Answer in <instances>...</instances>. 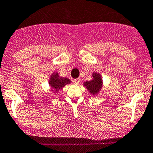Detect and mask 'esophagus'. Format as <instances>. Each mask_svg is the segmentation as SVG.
Instances as JSON below:
<instances>
[{"mask_svg": "<svg viewBox=\"0 0 153 153\" xmlns=\"http://www.w3.org/2000/svg\"><path fill=\"white\" fill-rule=\"evenodd\" d=\"M80 82V79L78 78V79H74V83L76 84V85H78L79 83Z\"/></svg>", "mask_w": 153, "mask_h": 153, "instance_id": "obj_1", "label": "esophagus"}]
</instances>
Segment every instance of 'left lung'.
I'll list each match as a JSON object with an SVG mask.
<instances>
[{
  "mask_svg": "<svg viewBox=\"0 0 153 153\" xmlns=\"http://www.w3.org/2000/svg\"><path fill=\"white\" fill-rule=\"evenodd\" d=\"M87 89L89 90L90 93L95 95L100 91L102 87V79L100 74L97 73H93V79L89 82H85L84 83Z\"/></svg>",
  "mask_w": 153,
  "mask_h": 153,
  "instance_id": "8db88e82",
  "label": "left lung"
}]
</instances>
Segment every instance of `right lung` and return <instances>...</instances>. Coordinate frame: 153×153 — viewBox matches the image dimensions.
I'll return each mask as SVG.
<instances>
[{
	"label": "right lung",
	"mask_w": 153,
	"mask_h": 153,
	"mask_svg": "<svg viewBox=\"0 0 153 153\" xmlns=\"http://www.w3.org/2000/svg\"><path fill=\"white\" fill-rule=\"evenodd\" d=\"M71 81L68 78H64V77H60L57 74H53L51 76L50 80V85L51 88H52L53 91H58L59 90H61L62 88L67 84L70 83Z\"/></svg>",
	"instance_id": "add662e5"
}]
</instances>
